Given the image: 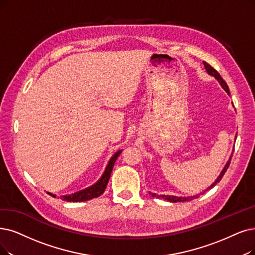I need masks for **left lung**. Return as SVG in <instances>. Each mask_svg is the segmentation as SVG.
<instances>
[{
	"mask_svg": "<svg viewBox=\"0 0 255 255\" xmlns=\"http://www.w3.org/2000/svg\"><path fill=\"white\" fill-rule=\"evenodd\" d=\"M203 64H204V67H205L206 71H207V72H208V74H210V75H212V76H215V78H216V79H218V81H219V83L221 84L222 88H223L224 90H225L226 92L229 94V88H228V86H227V84H226V81L222 78V76L219 74L218 71H217L216 69H213V68H212V67H211L209 64H207L206 62H203ZM231 157H232V155H231ZM231 157H230L229 161L226 163L225 167L223 168V170H222V172H221V175L218 177V179L216 180V182L213 183V184H211V186H209V187H208V189H210V188H212L213 186H215L218 182H220V181H221V179L223 178V176L225 175V172H226L227 168L229 167ZM151 196H152V197H156V198H162V199H165V200H167V201H169V202H172V203H176V202H184V201H187V200H189L188 198H182V197H172V196H157V195H155V193H151ZM195 198H198V196H195V197H190V199H191V200H192V199H195Z\"/></svg>",
	"mask_w": 255,
	"mask_h": 255,
	"instance_id": "left-lung-1",
	"label": "left lung"
}]
</instances>
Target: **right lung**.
<instances>
[{
	"mask_svg": "<svg viewBox=\"0 0 255 255\" xmlns=\"http://www.w3.org/2000/svg\"><path fill=\"white\" fill-rule=\"evenodd\" d=\"M121 151H122V149L118 150L116 154L111 158V160L108 163V166H107V168L104 172L103 177L100 178V180L96 183V184H94L93 186H91L87 189L75 192V193H73V195L60 197V199H63V200L68 201V202H84V201L92 200L93 198H97L100 195H103L107 185H108V182H109V179L111 177V172H112V170H113L115 161L118 158V156L121 154ZM50 195L55 197L54 195H52V193H50Z\"/></svg>",
	"mask_w": 255,
	"mask_h": 255,
	"instance_id": "1",
	"label": "right lung"
}]
</instances>
